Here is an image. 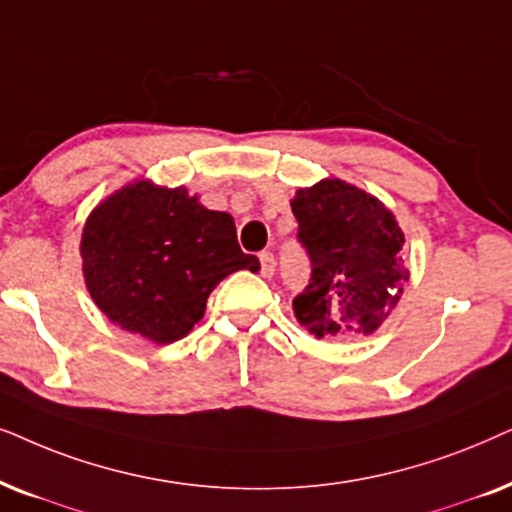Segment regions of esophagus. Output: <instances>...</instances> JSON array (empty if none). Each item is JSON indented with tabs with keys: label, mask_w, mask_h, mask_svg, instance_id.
<instances>
[{
	"label": "esophagus",
	"mask_w": 512,
	"mask_h": 512,
	"mask_svg": "<svg viewBox=\"0 0 512 512\" xmlns=\"http://www.w3.org/2000/svg\"><path fill=\"white\" fill-rule=\"evenodd\" d=\"M260 274L264 276V278H271L276 274V257L271 255V252H262L260 255Z\"/></svg>",
	"instance_id": "obj_1"
}]
</instances>
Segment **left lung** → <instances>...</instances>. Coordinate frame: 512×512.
I'll use <instances>...</instances> for the list:
<instances>
[{"mask_svg":"<svg viewBox=\"0 0 512 512\" xmlns=\"http://www.w3.org/2000/svg\"><path fill=\"white\" fill-rule=\"evenodd\" d=\"M290 206L311 260V281L292 302L297 320L316 337L372 335L410 281L395 215L337 177L297 189Z\"/></svg>","mask_w":512,"mask_h":512,"instance_id":"obj_1","label":"left lung"}]
</instances>
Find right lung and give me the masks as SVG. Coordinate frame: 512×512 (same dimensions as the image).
<instances>
[{"instance_id":"add662e5","label":"right lung","mask_w":512,"mask_h":512,"mask_svg":"<svg viewBox=\"0 0 512 512\" xmlns=\"http://www.w3.org/2000/svg\"><path fill=\"white\" fill-rule=\"evenodd\" d=\"M81 271L98 309L154 344L187 337L217 283L257 271L229 213L208 210L185 187L135 180L91 210L81 231Z\"/></svg>"}]
</instances>
